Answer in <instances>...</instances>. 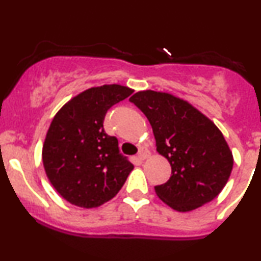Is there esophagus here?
Wrapping results in <instances>:
<instances>
[{
    "mask_svg": "<svg viewBox=\"0 0 261 261\" xmlns=\"http://www.w3.org/2000/svg\"><path fill=\"white\" fill-rule=\"evenodd\" d=\"M149 157V152L148 151H141L139 155H137V160L139 161H145L146 158Z\"/></svg>",
    "mask_w": 261,
    "mask_h": 261,
    "instance_id": "1",
    "label": "esophagus"
}]
</instances>
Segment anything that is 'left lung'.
Masks as SVG:
<instances>
[{
    "instance_id": "1",
    "label": "left lung",
    "mask_w": 261,
    "mask_h": 261,
    "mask_svg": "<svg viewBox=\"0 0 261 261\" xmlns=\"http://www.w3.org/2000/svg\"><path fill=\"white\" fill-rule=\"evenodd\" d=\"M130 101L148 119L157 152L172 167L169 180L154 187L157 196L179 212L212 201L233 168V154L220 128L189 101L170 93L140 91Z\"/></svg>"
}]
</instances>
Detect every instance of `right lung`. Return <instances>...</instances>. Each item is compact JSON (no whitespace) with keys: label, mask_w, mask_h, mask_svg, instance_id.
<instances>
[{"label":"right lung","mask_w":261,"mask_h":261,"mask_svg":"<svg viewBox=\"0 0 261 261\" xmlns=\"http://www.w3.org/2000/svg\"><path fill=\"white\" fill-rule=\"evenodd\" d=\"M133 92L121 85L92 87L54 116L41 155L47 179L66 201L98 207L126 181L134 166L119 153L118 140L106 134L103 121L108 110Z\"/></svg>","instance_id":"1"}]
</instances>
